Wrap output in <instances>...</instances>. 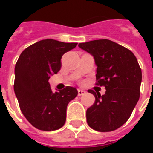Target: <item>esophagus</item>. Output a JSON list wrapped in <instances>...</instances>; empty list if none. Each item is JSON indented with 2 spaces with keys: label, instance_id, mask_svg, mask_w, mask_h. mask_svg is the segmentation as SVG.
<instances>
[{
  "label": "esophagus",
  "instance_id": "esophagus-1",
  "mask_svg": "<svg viewBox=\"0 0 153 153\" xmlns=\"http://www.w3.org/2000/svg\"><path fill=\"white\" fill-rule=\"evenodd\" d=\"M85 93H86V91H84V90H82V89L78 90V95H79V96H82V95L85 94Z\"/></svg>",
  "mask_w": 153,
  "mask_h": 153
}]
</instances>
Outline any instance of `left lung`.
<instances>
[{"label": "left lung", "instance_id": "1", "mask_svg": "<svg viewBox=\"0 0 153 153\" xmlns=\"http://www.w3.org/2000/svg\"><path fill=\"white\" fill-rule=\"evenodd\" d=\"M90 53L97 65V85L105 86L101 96L93 90L95 102L87 110V122L99 132L115 130L127 121L140 96L141 68L131 51L108 39L79 43Z\"/></svg>", "mask_w": 153, "mask_h": 153}]
</instances>
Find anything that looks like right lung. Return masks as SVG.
Here are the masks:
<instances>
[{
	"instance_id": "1",
	"label": "right lung",
	"mask_w": 153,
	"mask_h": 153,
	"mask_svg": "<svg viewBox=\"0 0 153 153\" xmlns=\"http://www.w3.org/2000/svg\"><path fill=\"white\" fill-rule=\"evenodd\" d=\"M74 42L45 39L27 47L15 68V90L23 115L35 128L52 131L61 128L66 108L78 91L67 86L53 93L48 80L60 70L61 57L76 47Z\"/></svg>"
}]
</instances>
